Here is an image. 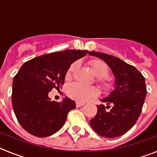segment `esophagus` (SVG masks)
Wrapping results in <instances>:
<instances>
[{
  "label": "esophagus",
  "instance_id": "34e87169",
  "mask_svg": "<svg viewBox=\"0 0 157 157\" xmlns=\"http://www.w3.org/2000/svg\"><path fill=\"white\" fill-rule=\"evenodd\" d=\"M84 105H85V104L82 103V102H78V101H77V102H76V106H77L78 108V107L83 106Z\"/></svg>",
  "mask_w": 157,
  "mask_h": 157
}]
</instances>
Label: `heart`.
Returning <instances> with one entry per match:
<instances>
[{
    "label": "heart",
    "instance_id": "1",
    "mask_svg": "<svg viewBox=\"0 0 157 157\" xmlns=\"http://www.w3.org/2000/svg\"><path fill=\"white\" fill-rule=\"evenodd\" d=\"M94 74L97 76V82L105 92H109L114 88V82L109 78V67L105 62L101 59H91L89 62ZM78 67V63L75 62L69 67L66 73L67 78H70ZM67 94L71 99L78 102H85L98 95V90L94 86H83L73 83L67 88Z\"/></svg>",
    "mask_w": 157,
    "mask_h": 157
}]
</instances>
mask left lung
Listing matches in <instances>:
<instances>
[{
  "label": "left lung",
  "mask_w": 157,
  "mask_h": 157,
  "mask_svg": "<svg viewBox=\"0 0 157 157\" xmlns=\"http://www.w3.org/2000/svg\"><path fill=\"white\" fill-rule=\"evenodd\" d=\"M89 54L103 59L116 78L114 90L101 100L108 106L98 105V113L90 121V126L104 138L120 137L132 128L141 114L147 94L145 78L134 66L120 58L94 51ZM106 108L110 109L108 111Z\"/></svg>",
  "instance_id": "1"
}]
</instances>
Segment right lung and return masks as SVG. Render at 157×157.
I'll return each instance as SVG.
<instances>
[{"label":"right lung","mask_w":157,"mask_h":157,"mask_svg":"<svg viewBox=\"0 0 157 157\" xmlns=\"http://www.w3.org/2000/svg\"><path fill=\"white\" fill-rule=\"evenodd\" d=\"M88 51L68 50L37 56L24 63L13 78L12 103L18 121L32 135L44 138L63 127L75 102L68 98L51 101L48 93L64 84L72 63Z\"/></svg>","instance_id":"1"}]
</instances>
